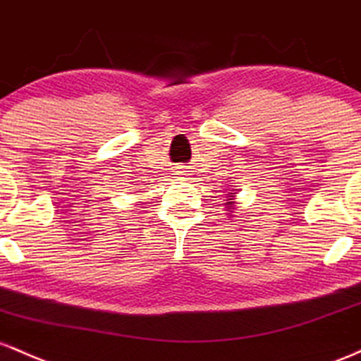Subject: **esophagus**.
Instances as JSON below:
<instances>
[{
    "mask_svg": "<svg viewBox=\"0 0 361 361\" xmlns=\"http://www.w3.org/2000/svg\"><path fill=\"white\" fill-rule=\"evenodd\" d=\"M176 176L177 177H185V176H188V170H185L184 167H177L176 169Z\"/></svg>",
    "mask_w": 361,
    "mask_h": 361,
    "instance_id": "1",
    "label": "esophagus"
}]
</instances>
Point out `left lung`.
<instances>
[{"instance_id": "8db88e82", "label": "left lung", "mask_w": 361, "mask_h": 361, "mask_svg": "<svg viewBox=\"0 0 361 361\" xmlns=\"http://www.w3.org/2000/svg\"><path fill=\"white\" fill-rule=\"evenodd\" d=\"M235 194H237V191H232V192L226 194L225 206H226V212H230L228 214H232L233 209H235Z\"/></svg>"}]
</instances>
